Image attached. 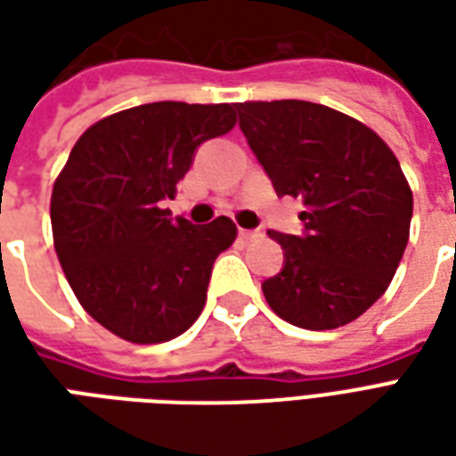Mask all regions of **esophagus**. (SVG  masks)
<instances>
[{"label":"esophagus","instance_id":"esophagus-1","mask_svg":"<svg viewBox=\"0 0 456 456\" xmlns=\"http://www.w3.org/2000/svg\"><path fill=\"white\" fill-rule=\"evenodd\" d=\"M239 237L247 239V241H254V239L261 237V232L258 229H239Z\"/></svg>","mask_w":456,"mask_h":456}]
</instances>
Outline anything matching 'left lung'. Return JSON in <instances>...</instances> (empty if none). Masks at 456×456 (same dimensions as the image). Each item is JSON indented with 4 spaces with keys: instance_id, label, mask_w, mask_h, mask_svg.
Instances as JSON below:
<instances>
[{
    "instance_id": "left-lung-1",
    "label": "left lung",
    "mask_w": 456,
    "mask_h": 456,
    "mask_svg": "<svg viewBox=\"0 0 456 456\" xmlns=\"http://www.w3.org/2000/svg\"><path fill=\"white\" fill-rule=\"evenodd\" d=\"M239 126L278 195L303 198V237L268 232L286 266L264 281L271 310L303 330H335L386 293L411 237L412 190L366 124L303 100L239 102Z\"/></svg>"
}]
</instances>
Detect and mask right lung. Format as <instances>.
<instances>
[{
    "mask_svg": "<svg viewBox=\"0 0 456 456\" xmlns=\"http://www.w3.org/2000/svg\"><path fill=\"white\" fill-rule=\"evenodd\" d=\"M232 104L151 102L110 114L77 139L53 183L51 227L85 313L134 344L168 342L202 313L229 217L195 227L163 200L202 141L234 129Z\"/></svg>",
    "mask_w": 456,
    "mask_h": 456,
    "instance_id": "obj_1",
    "label": "right lung"
}]
</instances>
